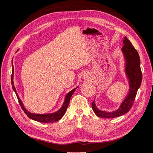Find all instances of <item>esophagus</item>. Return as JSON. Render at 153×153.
I'll list each match as a JSON object with an SVG mask.
<instances>
[{"label": "esophagus", "mask_w": 153, "mask_h": 153, "mask_svg": "<svg viewBox=\"0 0 153 153\" xmlns=\"http://www.w3.org/2000/svg\"><path fill=\"white\" fill-rule=\"evenodd\" d=\"M89 75L87 74V73H85L84 74H83V79H85V80H88V79H89Z\"/></svg>", "instance_id": "obj_1"}]
</instances>
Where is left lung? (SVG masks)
<instances>
[{
    "label": "left lung",
    "instance_id": "left-lung-1",
    "mask_svg": "<svg viewBox=\"0 0 153 153\" xmlns=\"http://www.w3.org/2000/svg\"><path fill=\"white\" fill-rule=\"evenodd\" d=\"M123 42L124 45L121 50L126 59V74L128 78L129 85V93L121 106L115 111L106 112L100 111L97 109L95 102H92L91 106L94 112L97 117L101 118H115L129 112L135 101L137 90L141 85L142 74L140 68V59L138 53L127 37L125 36Z\"/></svg>",
    "mask_w": 153,
    "mask_h": 153
}]
</instances>
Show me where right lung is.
<instances>
[{
    "label": "right lung",
    "instance_id": "add662e5",
    "mask_svg": "<svg viewBox=\"0 0 153 153\" xmlns=\"http://www.w3.org/2000/svg\"><path fill=\"white\" fill-rule=\"evenodd\" d=\"M13 74H14V69H13V71H12V74H11V85H12V87H13V91L16 93L17 99H18V102L20 104V106L23 110L24 112H25L27 117H29L30 119H31L32 120H34V121H36L38 122H41V123H53L59 121V119H61L62 118V117L64 116L65 112L66 111V109L68 106L70 100H71V97L72 96V94H74V92L75 91L77 87L74 88V89H72V91H71L69 93H68L66 94V97H65V100L64 102V104L62 105V106L61 107L58 111H57L56 112H53V113H51V114H34V113H31L29 111H27V110L25 108V107L24 106L23 103H22V100H20L18 94H17L16 87L14 86V82H13Z\"/></svg>",
    "mask_w": 153,
    "mask_h": 153
}]
</instances>
